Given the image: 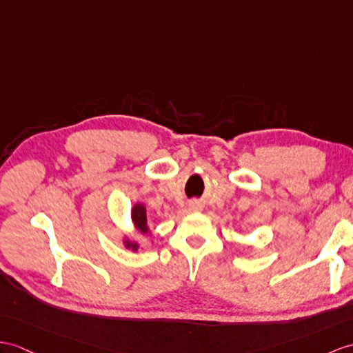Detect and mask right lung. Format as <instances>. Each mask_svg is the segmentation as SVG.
Listing matches in <instances>:
<instances>
[{
    "instance_id": "obj_1",
    "label": "right lung",
    "mask_w": 353,
    "mask_h": 353,
    "mask_svg": "<svg viewBox=\"0 0 353 353\" xmlns=\"http://www.w3.org/2000/svg\"><path fill=\"white\" fill-rule=\"evenodd\" d=\"M132 220H133V223H134V226L139 229L142 234H150V230H148V226H147V214H145V208L142 205H136L134 208H133V211H132ZM125 247L127 248H132V250H137V245L136 243H132V241H125Z\"/></svg>"
}]
</instances>
